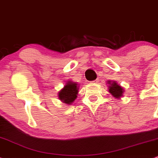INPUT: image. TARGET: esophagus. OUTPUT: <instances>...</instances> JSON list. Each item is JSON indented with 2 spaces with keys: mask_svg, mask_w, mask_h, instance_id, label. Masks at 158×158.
Masks as SVG:
<instances>
[{
  "mask_svg": "<svg viewBox=\"0 0 158 158\" xmlns=\"http://www.w3.org/2000/svg\"><path fill=\"white\" fill-rule=\"evenodd\" d=\"M98 82H99V81H98V79H96V80H94V81H92V83H94V84H96V83H98Z\"/></svg>",
  "mask_w": 158,
  "mask_h": 158,
  "instance_id": "1",
  "label": "esophagus"
}]
</instances>
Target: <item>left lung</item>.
Listing matches in <instances>:
<instances>
[{
    "label": "left lung",
    "instance_id": "left-lung-1",
    "mask_svg": "<svg viewBox=\"0 0 158 158\" xmlns=\"http://www.w3.org/2000/svg\"><path fill=\"white\" fill-rule=\"evenodd\" d=\"M108 84L109 92L116 99H120L123 96L124 89L115 81H108L106 82Z\"/></svg>",
    "mask_w": 158,
    "mask_h": 158
}]
</instances>
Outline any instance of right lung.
<instances>
[{
  "label": "right lung",
  "instance_id": "add662e5",
  "mask_svg": "<svg viewBox=\"0 0 158 158\" xmlns=\"http://www.w3.org/2000/svg\"><path fill=\"white\" fill-rule=\"evenodd\" d=\"M79 85L78 83L72 81H66L64 86L57 93L59 100L66 105H71L73 103L77 98Z\"/></svg>",
  "mask_w": 158,
  "mask_h": 158
}]
</instances>
